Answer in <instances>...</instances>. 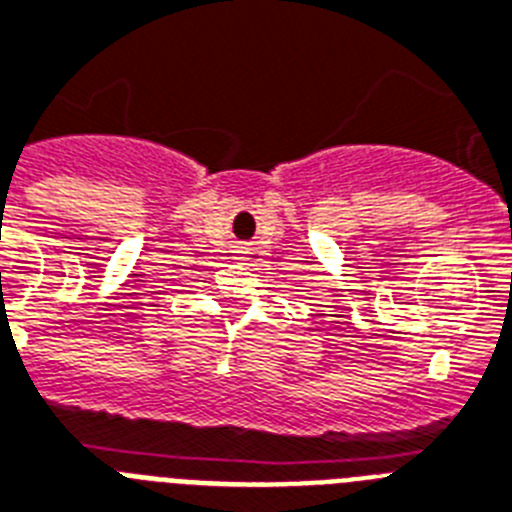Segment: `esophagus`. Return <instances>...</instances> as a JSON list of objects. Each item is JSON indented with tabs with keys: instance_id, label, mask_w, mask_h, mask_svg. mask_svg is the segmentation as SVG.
<instances>
[{
	"instance_id": "obj_1",
	"label": "esophagus",
	"mask_w": 512,
	"mask_h": 512,
	"mask_svg": "<svg viewBox=\"0 0 512 512\" xmlns=\"http://www.w3.org/2000/svg\"><path fill=\"white\" fill-rule=\"evenodd\" d=\"M236 252H239V255H247V244H239V247H236Z\"/></svg>"
}]
</instances>
